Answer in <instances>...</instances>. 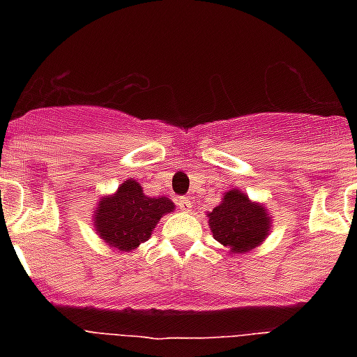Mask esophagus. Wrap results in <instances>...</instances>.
<instances>
[{"label":"esophagus","mask_w":357,"mask_h":357,"mask_svg":"<svg viewBox=\"0 0 357 357\" xmlns=\"http://www.w3.org/2000/svg\"><path fill=\"white\" fill-rule=\"evenodd\" d=\"M176 204H178L179 209H181V211H185V213H189L190 209H192L190 198H187V196H179L178 200H176Z\"/></svg>","instance_id":"esophagus-1"}]
</instances>
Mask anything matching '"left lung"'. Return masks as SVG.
Returning <instances> with one entry per match:
<instances>
[{"label":"left lung","mask_w":357,"mask_h":357,"mask_svg":"<svg viewBox=\"0 0 357 357\" xmlns=\"http://www.w3.org/2000/svg\"><path fill=\"white\" fill-rule=\"evenodd\" d=\"M207 217L213 237L231 254L257 248L271 231V215L265 206L252 202L238 189L228 190Z\"/></svg>","instance_id":"8db88e82"}]
</instances>
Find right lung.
Segmentation results:
<instances>
[{"label": "right lung", "instance_id": "right-lung-1", "mask_svg": "<svg viewBox=\"0 0 357 357\" xmlns=\"http://www.w3.org/2000/svg\"><path fill=\"white\" fill-rule=\"evenodd\" d=\"M172 200L165 196L150 198L142 185L128 179L111 196H103L94 211L96 234L120 252H133L151 237L155 224L167 213H172Z\"/></svg>", "mask_w": 357, "mask_h": 357}]
</instances>
